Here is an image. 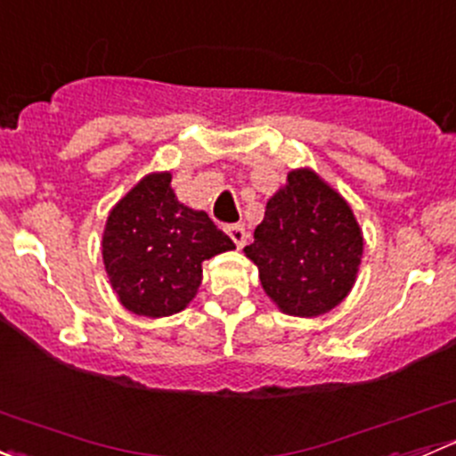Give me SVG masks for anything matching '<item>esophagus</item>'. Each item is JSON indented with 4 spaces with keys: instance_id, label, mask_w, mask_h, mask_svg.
I'll return each instance as SVG.
<instances>
[{
    "instance_id": "esophagus-1",
    "label": "esophagus",
    "mask_w": 456,
    "mask_h": 456,
    "mask_svg": "<svg viewBox=\"0 0 456 456\" xmlns=\"http://www.w3.org/2000/svg\"><path fill=\"white\" fill-rule=\"evenodd\" d=\"M224 232H227V236L232 238L233 245H236L238 249H242V247H245L247 232H245V227H242V224H227V227H224Z\"/></svg>"
}]
</instances>
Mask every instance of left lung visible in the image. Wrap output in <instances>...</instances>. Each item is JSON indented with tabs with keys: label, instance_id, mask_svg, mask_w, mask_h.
<instances>
[{
	"label": "left lung",
	"instance_id": "left-lung-1",
	"mask_svg": "<svg viewBox=\"0 0 456 456\" xmlns=\"http://www.w3.org/2000/svg\"><path fill=\"white\" fill-rule=\"evenodd\" d=\"M362 254L364 236L351 205L309 167L289 172L245 247L271 302L296 317L335 309L355 284Z\"/></svg>",
	"mask_w": 456,
	"mask_h": 456
}]
</instances>
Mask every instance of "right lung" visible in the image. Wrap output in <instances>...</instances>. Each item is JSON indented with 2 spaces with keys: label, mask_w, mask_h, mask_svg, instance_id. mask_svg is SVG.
Here are the masks:
<instances>
[{
  "label": "right lung",
  "mask_w": 456,
  "mask_h": 456,
  "mask_svg": "<svg viewBox=\"0 0 456 456\" xmlns=\"http://www.w3.org/2000/svg\"><path fill=\"white\" fill-rule=\"evenodd\" d=\"M232 249V238L205 211L176 199L169 172L142 176L110 209L101 240L112 291L142 317L187 309L202 282V262Z\"/></svg>",
  "instance_id": "1"
}]
</instances>
